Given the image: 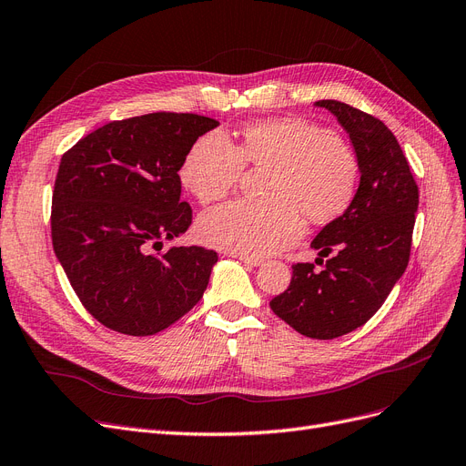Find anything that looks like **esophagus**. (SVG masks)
Listing matches in <instances>:
<instances>
[{"label":"esophagus","instance_id":"1","mask_svg":"<svg viewBox=\"0 0 466 466\" xmlns=\"http://www.w3.org/2000/svg\"><path fill=\"white\" fill-rule=\"evenodd\" d=\"M233 258L240 259V262L247 264V266H250V268H258V266H262V262H264L262 258H256V256H245V254H233Z\"/></svg>","mask_w":466,"mask_h":466}]
</instances>
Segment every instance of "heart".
I'll list each match as a JSON object with an SVG mask.
<instances>
[{"instance_id":"heart-1","label":"heart","mask_w":466,"mask_h":466,"mask_svg":"<svg viewBox=\"0 0 466 466\" xmlns=\"http://www.w3.org/2000/svg\"><path fill=\"white\" fill-rule=\"evenodd\" d=\"M245 166L268 170L264 200H235L204 214V243L245 256H268L302 235V215L313 226L339 219L358 187V158L330 129L304 118L245 126L233 145L219 132L200 136L185 153L179 177L202 207L228 197Z\"/></svg>"}]
</instances>
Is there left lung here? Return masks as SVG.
I'll list each match as a JSON object with an SVG mask.
<instances>
[{"label": "left lung", "mask_w": 466, "mask_h": 466, "mask_svg": "<svg viewBox=\"0 0 466 466\" xmlns=\"http://www.w3.org/2000/svg\"><path fill=\"white\" fill-rule=\"evenodd\" d=\"M346 129L361 172L350 208L319 231L315 264H294L273 313L304 337L330 340L365 325L403 275L411 252L419 187L396 136L363 110L340 101L315 103ZM335 250V254L331 250ZM333 256L323 265L322 258Z\"/></svg>", "instance_id": "left-lung-1"}]
</instances>
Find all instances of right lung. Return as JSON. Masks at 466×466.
<instances>
[{"mask_svg":"<svg viewBox=\"0 0 466 466\" xmlns=\"http://www.w3.org/2000/svg\"><path fill=\"white\" fill-rule=\"evenodd\" d=\"M218 122L151 113L108 122L63 155L51 200L53 250L82 306L106 329L151 337L195 308L216 250L164 240L189 229L179 168Z\"/></svg>","mask_w":466,"mask_h":466,"instance_id":"right-lung-1","label":"right lung"}]
</instances>
